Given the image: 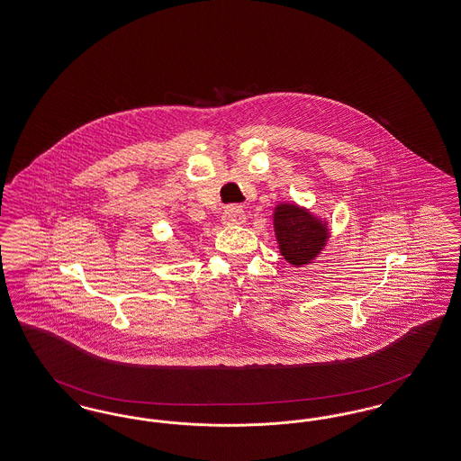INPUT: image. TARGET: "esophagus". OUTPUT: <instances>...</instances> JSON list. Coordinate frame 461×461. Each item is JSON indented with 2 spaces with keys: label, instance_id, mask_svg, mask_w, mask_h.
<instances>
[{
  "label": "esophagus",
  "instance_id": "obj_1",
  "mask_svg": "<svg viewBox=\"0 0 461 461\" xmlns=\"http://www.w3.org/2000/svg\"><path fill=\"white\" fill-rule=\"evenodd\" d=\"M222 224L226 226H235V224H243L245 222V211L240 205H230L222 211Z\"/></svg>",
  "mask_w": 461,
  "mask_h": 461
}]
</instances>
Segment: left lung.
I'll return each instance as SVG.
<instances>
[{"label": "left lung", "instance_id": "8db88e82", "mask_svg": "<svg viewBox=\"0 0 461 461\" xmlns=\"http://www.w3.org/2000/svg\"><path fill=\"white\" fill-rule=\"evenodd\" d=\"M275 230L281 256L294 264H309L326 245L328 228L295 203H279L275 211Z\"/></svg>", "mask_w": 461, "mask_h": 461}]
</instances>
